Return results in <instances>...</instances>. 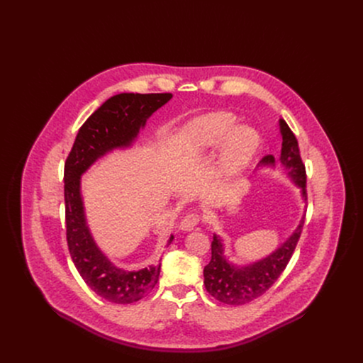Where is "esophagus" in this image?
<instances>
[{
	"instance_id": "esophagus-1",
	"label": "esophagus",
	"mask_w": 363,
	"mask_h": 363,
	"mask_svg": "<svg viewBox=\"0 0 363 363\" xmlns=\"http://www.w3.org/2000/svg\"><path fill=\"white\" fill-rule=\"evenodd\" d=\"M199 223V216L196 213H191V214H186L182 221L179 223V230L181 231H192Z\"/></svg>"
}]
</instances>
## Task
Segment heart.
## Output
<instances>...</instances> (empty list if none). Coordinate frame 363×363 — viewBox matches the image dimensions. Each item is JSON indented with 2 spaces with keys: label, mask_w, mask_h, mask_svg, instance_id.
<instances>
[{
  "label": "heart",
  "mask_w": 363,
  "mask_h": 363,
  "mask_svg": "<svg viewBox=\"0 0 363 363\" xmlns=\"http://www.w3.org/2000/svg\"><path fill=\"white\" fill-rule=\"evenodd\" d=\"M235 116L216 112L199 116L189 122L177 138V150L184 158L223 147L216 168V181L227 182L238 177L252 161L260 147V135L248 125H238Z\"/></svg>",
  "instance_id": "heart-1"
}]
</instances>
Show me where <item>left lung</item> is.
Listing matches in <instances>:
<instances>
[{
    "instance_id": "left-lung-1",
    "label": "left lung",
    "mask_w": 363,
    "mask_h": 363,
    "mask_svg": "<svg viewBox=\"0 0 363 363\" xmlns=\"http://www.w3.org/2000/svg\"><path fill=\"white\" fill-rule=\"evenodd\" d=\"M279 125L283 139L280 165L290 181L300 188L301 198L306 201V169L300 158L297 139L283 119L279 121ZM274 158L269 155L263 158L258 167L274 168ZM303 224L304 217L300 220L293 234L277 247V250L262 260L247 266H238L230 262L224 252L221 237L214 234L211 242V262L203 267V284L206 291L221 303L233 306H241L263 296L280 277L290 262L300 238Z\"/></svg>"
}]
</instances>
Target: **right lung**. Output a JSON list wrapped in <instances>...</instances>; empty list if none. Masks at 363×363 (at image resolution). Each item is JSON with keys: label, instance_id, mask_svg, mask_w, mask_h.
Wrapping results in <instances>:
<instances>
[{"label": "right lung", "instance_id": "right-lung-1", "mask_svg": "<svg viewBox=\"0 0 363 363\" xmlns=\"http://www.w3.org/2000/svg\"><path fill=\"white\" fill-rule=\"evenodd\" d=\"M171 99V93H121L108 99L79 129L65 164L66 231L72 260L97 296L116 304H129L145 297L158 283L161 263L128 272L111 262L87 225L82 175L106 153L130 147L152 113ZM172 240L174 235L167 247Z\"/></svg>", "mask_w": 363, "mask_h": 363}]
</instances>
